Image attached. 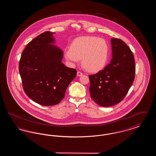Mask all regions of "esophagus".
Here are the masks:
<instances>
[{
    "mask_svg": "<svg viewBox=\"0 0 156 156\" xmlns=\"http://www.w3.org/2000/svg\"><path fill=\"white\" fill-rule=\"evenodd\" d=\"M82 75H83V73H81V72H80V71H78V72H77V76H81Z\"/></svg>",
    "mask_w": 156,
    "mask_h": 156,
    "instance_id": "esophagus-1",
    "label": "esophagus"
}]
</instances>
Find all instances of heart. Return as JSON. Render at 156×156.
Wrapping results in <instances>:
<instances>
[{"label": "heart", "mask_w": 156, "mask_h": 156, "mask_svg": "<svg viewBox=\"0 0 156 156\" xmlns=\"http://www.w3.org/2000/svg\"><path fill=\"white\" fill-rule=\"evenodd\" d=\"M109 47L105 40L94 36L76 38L64 51L66 58L74 63L81 59L82 66L92 73L98 72L106 66Z\"/></svg>", "instance_id": "obj_1"}]
</instances>
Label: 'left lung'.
<instances>
[{
    "label": "left lung",
    "mask_w": 156,
    "mask_h": 156,
    "mask_svg": "<svg viewBox=\"0 0 156 156\" xmlns=\"http://www.w3.org/2000/svg\"><path fill=\"white\" fill-rule=\"evenodd\" d=\"M112 59L104 69L89 75L91 98L108 107L121 102L133 83L136 66L133 54L122 40L111 39Z\"/></svg>",
    "instance_id": "left-lung-1"
}]
</instances>
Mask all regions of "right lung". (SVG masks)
I'll return each mask as SVG.
<instances>
[{"mask_svg": "<svg viewBox=\"0 0 156 156\" xmlns=\"http://www.w3.org/2000/svg\"><path fill=\"white\" fill-rule=\"evenodd\" d=\"M52 33L45 31L29 42L22 54L19 70L23 90L31 100L43 106L59 104L76 70L61 62L63 52L50 43Z\"/></svg>", "mask_w": 156, "mask_h": 156, "instance_id": "add662e5", "label": "right lung"}]
</instances>
